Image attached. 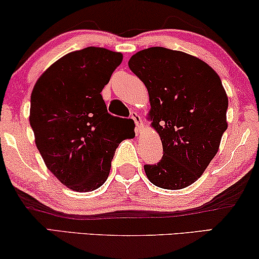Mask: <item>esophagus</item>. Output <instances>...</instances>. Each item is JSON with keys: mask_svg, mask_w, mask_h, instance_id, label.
<instances>
[{"mask_svg": "<svg viewBox=\"0 0 259 259\" xmlns=\"http://www.w3.org/2000/svg\"><path fill=\"white\" fill-rule=\"evenodd\" d=\"M131 118L134 119L135 122V133L136 135H141L142 131H143V121H142L141 116L137 114V112H131Z\"/></svg>", "mask_w": 259, "mask_h": 259, "instance_id": "34e87169", "label": "esophagus"}]
</instances>
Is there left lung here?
Listing matches in <instances>:
<instances>
[{"label":"left lung","mask_w":259,"mask_h":259,"mask_svg":"<svg viewBox=\"0 0 259 259\" xmlns=\"http://www.w3.org/2000/svg\"><path fill=\"white\" fill-rule=\"evenodd\" d=\"M128 64L147 87L148 116L163 145L161 162L144 165L145 175L158 188H187L216 156L228 128L220 76L198 57L162 47L141 50Z\"/></svg>","instance_id":"obj_1"}]
</instances>
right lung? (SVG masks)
Wrapping results in <instances>:
<instances>
[{
	"label": "right lung",
	"instance_id": "right-lung-1",
	"mask_svg": "<svg viewBox=\"0 0 259 259\" xmlns=\"http://www.w3.org/2000/svg\"><path fill=\"white\" fill-rule=\"evenodd\" d=\"M121 53L89 48L69 53L35 83L29 122L43 161L58 181L77 192L107 181L122 135L108 114L102 90L122 63Z\"/></svg>",
	"mask_w": 259,
	"mask_h": 259
}]
</instances>
